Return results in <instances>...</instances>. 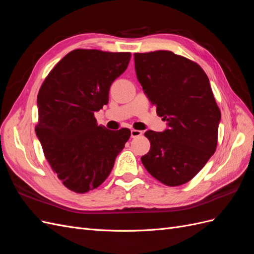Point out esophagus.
<instances>
[{"mask_svg":"<svg viewBox=\"0 0 254 254\" xmlns=\"http://www.w3.org/2000/svg\"><path fill=\"white\" fill-rule=\"evenodd\" d=\"M142 135V131L141 130H135V129H131V137H136Z\"/></svg>","mask_w":254,"mask_h":254,"instance_id":"obj_1","label":"esophagus"}]
</instances>
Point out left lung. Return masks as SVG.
<instances>
[{"label":"left lung","mask_w":254,"mask_h":254,"mask_svg":"<svg viewBox=\"0 0 254 254\" xmlns=\"http://www.w3.org/2000/svg\"><path fill=\"white\" fill-rule=\"evenodd\" d=\"M136 77L157 114L162 132L148 130L150 150L141 158L147 172L166 186L189 182L213 156L220 111L202 68L170 51L134 54Z\"/></svg>","instance_id":"obj_1"}]
</instances>
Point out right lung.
Returning a JSON list of instances; mask_svg holds the SVG:
<instances>
[{
    "mask_svg": "<svg viewBox=\"0 0 254 254\" xmlns=\"http://www.w3.org/2000/svg\"><path fill=\"white\" fill-rule=\"evenodd\" d=\"M130 53L75 50L55 67L37 97L36 134L44 156L75 193L94 190L111 173L130 130L98 125L94 113L109 102L112 82L125 72Z\"/></svg>",
    "mask_w": 254,
    "mask_h": 254,
    "instance_id": "1",
    "label": "right lung"
}]
</instances>
